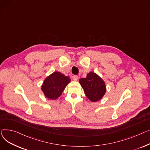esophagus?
<instances>
[{
	"instance_id": "obj_1",
	"label": "esophagus",
	"mask_w": 150,
	"mask_h": 150,
	"mask_svg": "<svg viewBox=\"0 0 150 150\" xmlns=\"http://www.w3.org/2000/svg\"><path fill=\"white\" fill-rule=\"evenodd\" d=\"M73 79L74 81H77L78 79H79V77L77 76H76V75H74V76H73Z\"/></svg>"
}]
</instances>
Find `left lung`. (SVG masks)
I'll use <instances>...</instances> for the list:
<instances>
[{
  "mask_svg": "<svg viewBox=\"0 0 150 150\" xmlns=\"http://www.w3.org/2000/svg\"><path fill=\"white\" fill-rule=\"evenodd\" d=\"M86 97L93 102L100 100L106 92V86L102 79L94 72L87 74L79 80Z\"/></svg>",
  "mask_w": 150,
  "mask_h": 150,
  "instance_id": "8db88e82",
  "label": "left lung"
}]
</instances>
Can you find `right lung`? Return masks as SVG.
Listing matches in <instances>:
<instances>
[{
    "label": "right lung",
    "instance_id": "1",
    "mask_svg": "<svg viewBox=\"0 0 150 150\" xmlns=\"http://www.w3.org/2000/svg\"><path fill=\"white\" fill-rule=\"evenodd\" d=\"M71 79L60 72H54L48 76L43 82L41 90L46 98L56 100L62 93Z\"/></svg>",
    "mask_w": 150,
    "mask_h": 150
}]
</instances>
